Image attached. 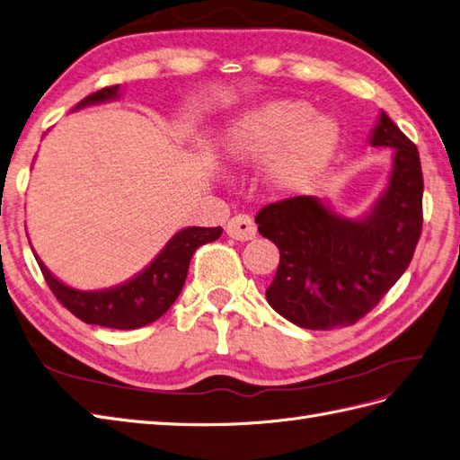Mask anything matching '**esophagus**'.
Wrapping results in <instances>:
<instances>
[{"label": "esophagus", "mask_w": 460, "mask_h": 460, "mask_svg": "<svg viewBox=\"0 0 460 460\" xmlns=\"http://www.w3.org/2000/svg\"><path fill=\"white\" fill-rule=\"evenodd\" d=\"M226 234L234 240L240 242H250L255 238L257 234V226L252 217L248 215H236L234 218H230V222L226 224Z\"/></svg>", "instance_id": "1"}]
</instances>
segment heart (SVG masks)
Listing matches in <instances>:
<instances>
[{
    "mask_svg": "<svg viewBox=\"0 0 460 460\" xmlns=\"http://www.w3.org/2000/svg\"><path fill=\"white\" fill-rule=\"evenodd\" d=\"M340 144L335 120L314 115L300 99H275L234 119L220 132L226 160L252 164L265 158L261 187L269 195L306 193L326 172Z\"/></svg>",
    "mask_w": 460,
    "mask_h": 460,
    "instance_id": "obj_1",
    "label": "heart"
}]
</instances>
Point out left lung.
<instances>
[{
	"label": "left lung",
	"instance_id": "obj_1",
	"mask_svg": "<svg viewBox=\"0 0 460 460\" xmlns=\"http://www.w3.org/2000/svg\"><path fill=\"white\" fill-rule=\"evenodd\" d=\"M392 152L386 187L359 218L335 212L326 199L295 197L267 205L257 230L279 252L267 302L306 330L351 326L373 310L408 269L421 234L420 152L380 111L368 137Z\"/></svg>",
	"mask_w": 460,
	"mask_h": 460
}]
</instances>
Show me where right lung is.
I'll return each instance as SVG.
<instances>
[{
    "label": "right lung",
    "instance_id": "right-lung-1",
    "mask_svg": "<svg viewBox=\"0 0 460 460\" xmlns=\"http://www.w3.org/2000/svg\"><path fill=\"white\" fill-rule=\"evenodd\" d=\"M119 97L120 85L99 89V92L82 99L74 111L89 105L109 103V101H117ZM220 234V226H189L179 230L140 273L117 287L101 290H80L62 283L58 277H54L49 271V267L42 263L37 253L35 257L52 293L74 316L85 323H95V326L137 330L148 326V323L155 322L170 310L185 285L189 263H191L195 250L199 245L218 240Z\"/></svg>",
    "mask_w": 460,
    "mask_h": 460
}]
</instances>
